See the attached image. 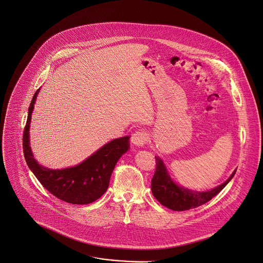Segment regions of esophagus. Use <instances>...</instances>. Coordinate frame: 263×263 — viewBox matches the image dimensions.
<instances>
[{
  "label": "esophagus",
  "mask_w": 263,
  "mask_h": 263,
  "mask_svg": "<svg viewBox=\"0 0 263 263\" xmlns=\"http://www.w3.org/2000/svg\"><path fill=\"white\" fill-rule=\"evenodd\" d=\"M147 133L143 130L135 131L131 136V142L137 146H143L147 142Z\"/></svg>",
  "instance_id": "obj_1"
}]
</instances>
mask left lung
I'll list each match as a JSON object with an SVG mask.
<instances>
[{
	"label": "left lung",
	"mask_w": 263,
	"mask_h": 263,
	"mask_svg": "<svg viewBox=\"0 0 263 263\" xmlns=\"http://www.w3.org/2000/svg\"><path fill=\"white\" fill-rule=\"evenodd\" d=\"M156 172L152 179L154 196L165 208L176 211L196 209L211 200L232 180L236 171L221 185L205 192H197L177 186L170 178L162 160L156 157Z\"/></svg>",
	"instance_id": "1"
}]
</instances>
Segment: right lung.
I'll return each instance as SVG.
<instances>
[{
	"label": "right lung",
	"mask_w": 263,
	"mask_h": 263,
	"mask_svg": "<svg viewBox=\"0 0 263 263\" xmlns=\"http://www.w3.org/2000/svg\"><path fill=\"white\" fill-rule=\"evenodd\" d=\"M28 108L23 131V153L28 167L41 184L57 198L72 204H88L105 194L110 175L119 158L129 148V136L114 139L80 164L64 170L42 166L32 156L29 146V124L36 96Z\"/></svg>",
	"instance_id": "right-lung-1"
}]
</instances>
